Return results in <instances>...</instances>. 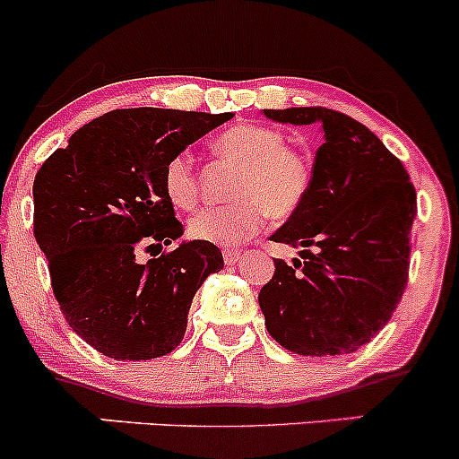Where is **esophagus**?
Masks as SVG:
<instances>
[{
  "label": "esophagus",
  "mask_w": 459,
  "mask_h": 459,
  "mask_svg": "<svg viewBox=\"0 0 459 459\" xmlns=\"http://www.w3.org/2000/svg\"><path fill=\"white\" fill-rule=\"evenodd\" d=\"M238 258H240V249H225V252H223L225 264L238 263Z\"/></svg>",
  "instance_id": "esophagus-1"
}]
</instances>
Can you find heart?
<instances>
[{
    "instance_id": "obj_1",
    "label": "heart",
    "mask_w": 459,
    "mask_h": 459,
    "mask_svg": "<svg viewBox=\"0 0 459 459\" xmlns=\"http://www.w3.org/2000/svg\"><path fill=\"white\" fill-rule=\"evenodd\" d=\"M214 152L240 165L231 181L228 205L198 212L187 225L195 240L212 245H236L263 228L267 216L285 221L305 203L311 187V163L300 150L285 145L276 127L240 124L214 141ZM163 192L178 210L192 212L201 190L190 154L178 152L163 168Z\"/></svg>"
}]
</instances>
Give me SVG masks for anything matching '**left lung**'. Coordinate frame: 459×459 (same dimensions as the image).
Wrapping results in <instances>:
<instances>
[{
    "label": "left lung",
    "instance_id": "left-lung-1",
    "mask_svg": "<svg viewBox=\"0 0 459 459\" xmlns=\"http://www.w3.org/2000/svg\"><path fill=\"white\" fill-rule=\"evenodd\" d=\"M267 119L318 132L305 203L272 236L302 247L276 258L258 294L269 335L300 356H342L371 342L409 282L415 187L376 134L329 108L264 110Z\"/></svg>",
    "mask_w": 459,
    "mask_h": 459
}]
</instances>
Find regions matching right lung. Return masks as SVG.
<instances>
[{"label":"right lung","mask_w":459,"mask_h":459,"mask_svg":"<svg viewBox=\"0 0 459 459\" xmlns=\"http://www.w3.org/2000/svg\"><path fill=\"white\" fill-rule=\"evenodd\" d=\"M231 112L127 108L79 127L32 186L35 238L73 332L115 360H150L181 344L192 299L223 269L216 245L190 240L148 264L141 248L172 245L183 223L163 192L168 159Z\"/></svg>","instance_id":"right-lung-1"}]
</instances>
